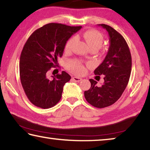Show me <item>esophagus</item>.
<instances>
[{
	"label": "esophagus",
	"mask_w": 150,
	"mask_h": 150,
	"mask_svg": "<svg viewBox=\"0 0 150 150\" xmlns=\"http://www.w3.org/2000/svg\"><path fill=\"white\" fill-rule=\"evenodd\" d=\"M73 80L75 81V82H80V81L82 80V79L78 77H73Z\"/></svg>",
	"instance_id": "obj_1"
}]
</instances>
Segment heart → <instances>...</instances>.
Listing matches in <instances>:
<instances>
[{
    "instance_id": "b5f03b06",
    "label": "heart",
    "mask_w": 150,
    "mask_h": 150,
    "mask_svg": "<svg viewBox=\"0 0 150 150\" xmlns=\"http://www.w3.org/2000/svg\"><path fill=\"white\" fill-rule=\"evenodd\" d=\"M83 40L91 50H98L102 46L104 41V38L103 34L100 32L96 30H89L83 33L81 35ZM75 40L71 38L68 40L65 46V52H69L71 51ZM67 67L71 72L75 74H81L85 71L84 66L79 61L71 60L67 63Z\"/></svg>"
}]
</instances>
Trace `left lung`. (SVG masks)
<instances>
[{"label": "left lung", "mask_w": 150, "mask_h": 150, "mask_svg": "<svg viewBox=\"0 0 150 150\" xmlns=\"http://www.w3.org/2000/svg\"><path fill=\"white\" fill-rule=\"evenodd\" d=\"M98 26L106 29L110 37L107 55L94 71L95 75H105V83L98 87L97 82L91 79V88L84 95L91 105L102 108L113 105L122 95L130 79L132 57L128 45L120 33L106 24Z\"/></svg>", "instance_id": "1"}]
</instances>
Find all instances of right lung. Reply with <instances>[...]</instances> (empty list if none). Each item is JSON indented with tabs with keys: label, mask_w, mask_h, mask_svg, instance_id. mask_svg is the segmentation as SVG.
I'll use <instances>...</instances> for the list:
<instances>
[{
	"label": "right lung",
	"mask_w": 150,
	"mask_h": 150,
	"mask_svg": "<svg viewBox=\"0 0 150 150\" xmlns=\"http://www.w3.org/2000/svg\"><path fill=\"white\" fill-rule=\"evenodd\" d=\"M81 26L58 23L44 25L32 33L20 58V77L24 93L33 105L42 108L54 106L62 98L63 86L71 76L65 71L52 79L47 72L62 57L67 41Z\"/></svg>",
	"instance_id": "right-lung-1"
}]
</instances>
